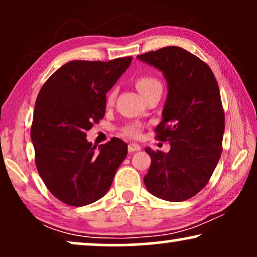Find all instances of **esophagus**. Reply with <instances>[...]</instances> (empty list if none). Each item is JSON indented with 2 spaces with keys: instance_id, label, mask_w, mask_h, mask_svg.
<instances>
[{
  "instance_id": "obj_1",
  "label": "esophagus",
  "mask_w": 257,
  "mask_h": 257,
  "mask_svg": "<svg viewBox=\"0 0 257 257\" xmlns=\"http://www.w3.org/2000/svg\"><path fill=\"white\" fill-rule=\"evenodd\" d=\"M140 149H142V147H140L138 144L132 143V144H130V145H128V152H131V153L137 152V151H140Z\"/></svg>"
}]
</instances>
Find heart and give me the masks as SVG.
<instances>
[{"mask_svg": "<svg viewBox=\"0 0 257 257\" xmlns=\"http://www.w3.org/2000/svg\"><path fill=\"white\" fill-rule=\"evenodd\" d=\"M135 84H136V87L138 89V91L142 94H144L147 91L153 89V87L156 86H161V84L159 80H158L156 77L153 76H150V75H142L139 77H137L136 80H135ZM114 94H115V91L114 89H111L110 91L107 92V96H106V103L107 105H110L113 103V99H114ZM142 126L138 125V124H131L128 126H126V127L122 128V135L126 136V137H130V138H140V136H142Z\"/></svg>", "mask_w": 257, "mask_h": 257, "instance_id": "b5f03b06", "label": "heart"}]
</instances>
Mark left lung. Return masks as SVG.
<instances>
[{
    "label": "left lung",
    "instance_id": "8db88e82",
    "mask_svg": "<svg viewBox=\"0 0 257 257\" xmlns=\"http://www.w3.org/2000/svg\"><path fill=\"white\" fill-rule=\"evenodd\" d=\"M163 71L168 93L156 138L170 142V152L146 147L151 166L144 178L154 196L185 201L207 185L222 152L224 112L215 76L195 55L166 47L139 55Z\"/></svg>",
    "mask_w": 257,
    "mask_h": 257
}]
</instances>
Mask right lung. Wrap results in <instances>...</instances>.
Wrapping results in <instances>:
<instances>
[{
	"mask_svg": "<svg viewBox=\"0 0 257 257\" xmlns=\"http://www.w3.org/2000/svg\"><path fill=\"white\" fill-rule=\"evenodd\" d=\"M132 62L71 61L49 77L35 104L31 140L38 174L55 198L90 205L106 194L127 145L118 138L97 146L86 131L105 114L106 92Z\"/></svg>",
	"mask_w": 257,
	"mask_h": 257,
	"instance_id": "1",
	"label": "right lung"
}]
</instances>
